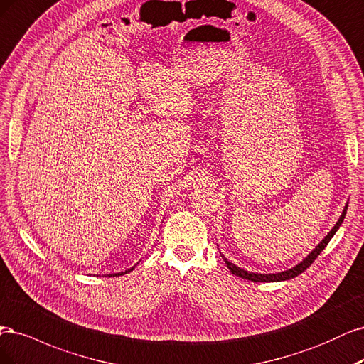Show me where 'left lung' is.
Instances as JSON below:
<instances>
[{
	"instance_id": "8db88e82",
	"label": "left lung",
	"mask_w": 364,
	"mask_h": 364,
	"mask_svg": "<svg viewBox=\"0 0 364 364\" xmlns=\"http://www.w3.org/2000/svg\"><path fill=\"white\" fill-rule=\"evenodd\" d=\"M346 208H348V207H345L343 213H342V216H340V219L337 220V224L334 225V228H333L330 232H328V236H326L318 246H316V248L311 251V254L307 257V259L302 260L298 266L289 269V271L279 272V274H252V272H248V271H243V269H240V267H237V266H234V264L230 263L227 259H224V260H225V263H227V266H228V269H230L232 275L245 278V279H250V281H254V283H271V281H284V279L295 278V277H298L299 274H302L304 271H306L307 267H310L311 263H313L316 259H318L319 254L325 250V246H326L328 243H330L331 237L334 236L336 231L338 230V227L342 225V222H343L345 215H346Z\"/></svg>"
}]
</instances>
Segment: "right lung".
<instances>
[{
	"mask_svg": "<svg viewBox=\"0 0 364 364\" xmlns=\"http://www.w3.org/2000/svg\"><path fill=\"white\" fill-rule=\"evenodd\" d=\"M130 271H133V267L130 269ZM130 271H125V272H121V274H113V277H118V275H124V274H127V272H130ZM109 277H112V275H109Z\"/></svg>",
	"mask_w": 364,
	"mask_h": 364,
	"instance_id": "1",
	"label": "right lung"
}]
</instances>
